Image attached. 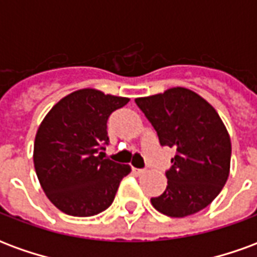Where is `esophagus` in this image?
<instances>
[{"label":"esophagus","mask_w":257,"mask_h":257,"mask_svg":"<svg viewBox=\"0 0 257 257\" xmlns=\"http://www.w3.org/2000/svg\"><path fill=\"white\" fill-rule=\"evenodd\" d=\"M134 172L138 173V175H143L146 171H145V169H138V168H134Z\"/></svg>","instance_id":"34e87169"}]
</instances>
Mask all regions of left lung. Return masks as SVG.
<instances>
[{"label": "left lung", "mask_w": 257, "mask_h": 257, "mask_svg": "<svg viewBox=\"0 0 257 257\" xmlns=\"http://www.w3.org/2000/svg\"><path fill=\"white\" fill-rule=\"evenodd\" d=\"M135 101L157 131L161 146L176 151L167 171V189L151 198L153 206L171 217L206 208L230 173L231 142L219 114L204 97L180 86Z\"/></svg>", "instance_id": "8db88e82"}]
</instances>
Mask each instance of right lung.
I'll list each match as a JSON object with an SVG mask.
<instances>
[{"instance_id": "obj_1", "label": "right lung", "mask_w": 257, "mask_h": 257, "mask_svg": "<svg viewBox=\"0 0 257 257\" xmlns=\"http://www.w3.org/2000/svg\"><path fill=\"white\" fill-rule=\"evenodd\" d=\"M128 97L92 88L64 96L37 131L34 168L44 193L58 209L78 217L106 210L129 165L103 158L108 145L107 119Z\"/></svg>"}]
</instances>
